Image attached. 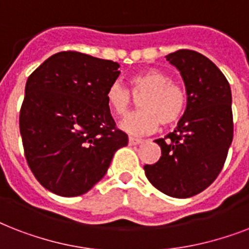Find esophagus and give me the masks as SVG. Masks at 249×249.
I'll return each mask as SVG.
<instances>
[{
	"label": "esophagus",
	"mask_w": 249,
	"mask_h": 249,
	"mask_svg": "<svg viewBox=\"0 0 249 249\" xmlns=\"http://www.w3.org/2000/svg\"><path fill=\"white\" fill-rule=\"evenodd\" d=\"M143 142V140H141V138H136V137H129V144H132V146H134V144H140Z\"/></svg>",
	"instance_id": "34e87169"
}]
</instances>
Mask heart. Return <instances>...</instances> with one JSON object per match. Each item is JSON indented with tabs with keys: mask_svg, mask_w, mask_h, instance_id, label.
I'll list each match as a JSON object with an SVG mask.
<instances>
[{
	"mask_svg": "<svg viewBox=\"0 0 249 249\" xmlns=\"http://www.w3.org/2000/svg\"><path fill=\"white\" fill-rule=\"evenodd\" d=\"M130 90L140 97L142 109L121 121L120 128L130 134H146L158 128L159 123L170 125L181 117L186 107V91L173 83L165 72L150 68L130 79ZM107 105L117 116L126 115L132 103L129 90L120 83H112L106 94Z\"/></svg>",
	"mask_w": 249,
	"mask_h": 249,
	"instance_id": "obj_1",
	"label": "heart"
}]
</instances>
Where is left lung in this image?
<instances>
[{"label": "left lung", "instance_id": "obj_1", "mask_svg": "<svg viewBox=\"0 0 249 249\" xmlns=\"http://www.w3.org/2000/svg\"><path fill=\"white\" fill-rule=\"evenodd\" d=\"M165 58L181 73L187 105L174 132L155 140L161 148L158 163L143 169L159 191L185 199L207 189L224 166L234 133L231 90L200 53L178 50Z\"/></svg>", "mask_w": 249, "mask_h": 249}]
</instances>
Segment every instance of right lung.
Masks as SVG:
<instances>
[{"label": "right lung", "instance_id": "right-lung-1", "mask_svg": "<svg viewBox=\"0 0 249 249\" xmlns=\"http://www.w3.org/2000/svg\"><path fill=\"white\" fill-rule=\"evenodd\" d=\"M120 64L77 52L45 60L25 84L19 128L37 181L60 196L88 193L128 144L116 129L106 94Z\"/></svg>", "mask_w": 249, "mask_h": 249}]
</instances>
